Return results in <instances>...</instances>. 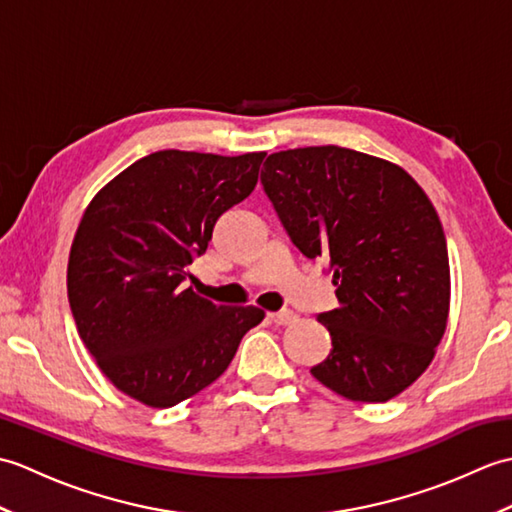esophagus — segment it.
I'll list each match as a JSON object with an SVG mask.
<instances>
[{
    "label": "esophagus",
    "instance_id": "obj_1",
    "mask_svg": "<svg viewBox=\"0 0 512 512\" xmlns=\"http://www.w3.org/2000/svg\"><path fill=\"white\" fill-rule=\"evenodd\" d=\"M270 317V321H273L275 325H290L292 321L297 319V314L295 312H290V310H284V312H273V314H268Z\"/></svg>",
    "mask_w": 512,
    "mask_h": 512
}]
</instances>
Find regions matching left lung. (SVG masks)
I'll use <instances>...</instances> for the list:
<instances>
[{
  "mask_svg": "<svg viewBox=\"0 0 512 512\" xmlns=\"http://www.w3.org/2000/svg\"><path fill=\"white\" fill-rule=\"evenodd\" d=\"M264 191L308 259L332 270V350L310 372L356 402H387L429 367L449 319L447 239L427 193L394 162L323 145L270 154Z\"/></svg>",
  "mask_w": 512,
  "mask_h": 512,
  "instance_id": "obj_1",
  "label": "left lung"
}]
</instances>
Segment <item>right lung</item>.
Listing matches in <instances>:
<instances>
[{"instance_id": "obj_1", "label": "right lung", "mask_w": 512, "mask_h": 512, "mask_svg": "<svg viewBox=\"0 0 512 512\" xmlns=\"http://www.w3.org/2000/svg\"><path fill=\"white\" fill-rule=\"evenodd\" d=\"M264 151L165 149L94 195L76 228L68 299L81 341L123 394L165 409L231 365L255 306L226 308L184 288L224 211L253 193Z\"/></svg>"}]
</instances>
